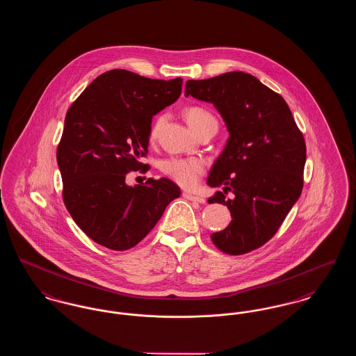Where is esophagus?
Instances as JSON below:
<instances>
[{
    "label": "esophagus",
    "mask_w": 356,
    "mask_h": 356,
    "mask_svg": "<svg viewBox=\"0 0 356 356\" xmlns=\"http://www.w3.org/2000/svg\"><path fill=\"white\" fill-rule=\"evenodd\" d=\"M183 197H184V199H186V200L195 202V203H205V199H204V197H200V196H196V195H192V193H188V192H184V193H183Z\"/></svg>",
    "instance_id": "34e87169"
}]
</instances>
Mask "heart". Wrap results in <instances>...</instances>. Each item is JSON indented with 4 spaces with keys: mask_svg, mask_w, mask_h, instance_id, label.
Returning <instances> with one entry per match:
<instances>
[{
    "mask_svg": "<svg viewBox=\"0 0 356 356\" xmlns=\"http://www.w3.org/2000/svg\"><path fill=\"white\" fill-rule=\"evenodd\" d=\"M184 116L189 127L197 132L207 124H218L215 116L203 106L192 105L184 111ZM163 122V116L156 118L153 121L149 137L154 138ZM161 172L172 179L176 184L183 188H193L199 183L200 176L204 173V163L196 157H181V156H170L160 163Z\"/></svg>",
    "mask_w": 356,
    "mask_h": 356,
    "instance_id": "heart-1",
    "label": "heart"
}]
</instances>
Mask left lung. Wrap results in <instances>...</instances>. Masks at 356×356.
<instances>
[{"instance_id": "1", "label": "left lung", "mask_w": 356, "mask_h": 356, "mask_svg": "<svg viewBox=\"0 0 356 356\" xmlns=\"http://www.w3.org/2000/svg\"><path fill=\"white\" fill-rule=\"evenodd\" d=\"M186 96L212 102L229 132L207 184L224 186L208 203L227 205L232 220L211 240L224 254H248L271 240L302 193L305 137L284 99L252 74L188 80Z\"/></svg>"}]
</instances>
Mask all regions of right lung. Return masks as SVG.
<instances>
[{"label": "right lung", "instance_id": "1", "mask_svg": "<svg viewBox=\"0 0 356 356\" xmlns=\"http://www.w3.org/2000/svg\"><path fill=\"white\" fill-rule=\"evenodd\" d=\"M183 79L154 80L125 69L100 74L70 105L57 147L63 200L95 243L125 251L147 236L180 196L170 179L128 186L148 153L152 118L176 102Z\"/></svg>", "mask_w": 356, "mask_h": 356}]
</instances>
